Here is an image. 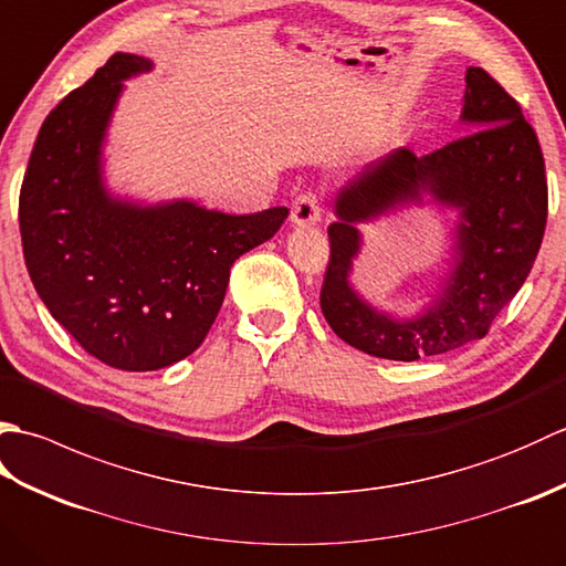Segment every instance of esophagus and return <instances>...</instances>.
<instances>
[{"instance_id": "1", "label": "esophagus", "mask_w": 566, "mask_h": 566, "mask_svg": "<svg viewBox=\"0 0 566 566\" xmlns=\"http://www.w3.org/2000/svg\"><path fill=\"white\" fill-rule=\"evenodd\" d=\"M321 221V203L314 191H304L292 203V223L294 226H316Z\"/></svg>"}]
</instances>
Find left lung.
Segmentation results:
<instances>
[{
	"instance_id": "1",
	"label": "left lung",
	"mask_w": 566,
	"mask_h": 566,
	"mask_svg": "<svg viewBox=\"0 0 566 566\" xmlns=\"http://www.w3.org/2000/svg\"><path fill=\"white\" fill-rule=\"evenodd\" d=\"M460 140L416 158L396 148L338 189L321 311L340 340L367 355L413 363L484 338L518 294L543 243V150L518 102L482 67H467ZM413 206L455 211L446 272L408 315L371 305L352 284L363 222Z\"/></svg>"
}]
</instances>
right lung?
Here are the masks:
<instances>
[{
	"mask_svg": "<svg viewBox=\"0 0 566 566\" xmlns=\"http://www.w3.org/2000/svg\"><path fill=\"white\" fill-rule=\"evenodd\" d=\"M155 67L116 53L48 114L19 197L31 282L51 316L104 365L170 367L207 338L231 264L290 209L226 213L195 199L146 201L106 179L104 146L126 80Z\"/></svg>",
	"mask_w": 566,
	"mask_h": 566,
	"instance_id": "1",
	"label": "right lung"
}]
</instances>
